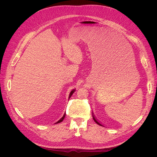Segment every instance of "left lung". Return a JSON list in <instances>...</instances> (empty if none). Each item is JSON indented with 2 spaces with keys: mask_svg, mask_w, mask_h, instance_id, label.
Segmentation results:
<instances>
[{
  "mask_svg": "<svg viewBox=\"0 0 157 157\" xmlns=\"http://www.w3.org/2000/svg\"><path fill=\"white\" fill-rule=\"evenodd\" d=\"M92 115H92V116H93V119H94V121L95 122H96V123H97V124H98V125H99V126H103L102 124H100V123H99V122H98V121L96 120V118L94 117V114H92Z\"/></svg>",
  "mask_w": 157,
  "mask_h": 157,
  "instance_id": "1",
  "label": "left lung"
}]
</instances>
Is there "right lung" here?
<instances>
[{
	"mask_svg": "<svg viewBox=\"0 0 157 157\" xmlns=\"http://www.w3.org/2000/svg\"><path fill=\"white\" fill-rule=\"evenodd\" d=\"M75 90L74 89V90H72V91H71V92H70V94H69V98H70L71 97V96H72V95H73V94L75 92ZM65 113L64 114V115L62 117H61V119L60 120H59L58 122H56V124H58V123H59V122H62L63 121V120L64 119V118H65Z\"/></svg>",
	"mask_w": 157,
	"mask_h": 157,
	"instance_id": "right-lung-1",
	"label": "right lung"
}]
</instances>
